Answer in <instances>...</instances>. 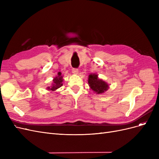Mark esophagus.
<instances>
[{
  "instance_id": "obj_1",
  "label": "esophagus",
  "mask_w": 159,
  "mask_h": 159,
  "mask_svg": "<svg viewBox=\"0 0 159 159\" xmlns=\"http://www.w3.org/2000/svg\"><path fill=\"white\" fill-rule=\"evenodd\" d=\"M78 69L77 68H73L72 69V73H73L74 74H78Z\"/></svg>"
}]
</instances>
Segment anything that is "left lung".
I'll return each instance as SVG.
<instances>
[{
  "instance_id": "8db88e82",
  "label": "left lung",
  "mask_w": 159,
  "mask_h": 159,
  "mask_svg": "<svg viewBox=\"0 0 159 159\" xmlns=\"http://www.w3.org/2000/svg\"><path fill=\"white\" fill-rule=\"evenodd\" d=\"M88 84L90 88L98 94L104 93L109 88V85L103 80L99 79L96 74L89 75Z\"/></svg>"
}]
</instances>
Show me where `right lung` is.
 Wrapping results in <instances>:
<instances>
[{
	"mask_svg": "<svg viewBox=\"0 0 159 159\" xmlns=\"http://www.w3.org/2000/svg\"><path fill=\"white\" fill-rule=\"evenodd\" d=\"M62 81H63V77H62L61 74L60 73V72H59V73L57 74V76H56V78H54V80H53L52 85L50 86H50L49 87H48L47 89L54 91L55 90L58 89L59 88L61 87L62 85H63V84H62Z\"/></svg>",
	"mask_w": 159,
	"mask_h": 159,
	"instance_id": "obj_1",
	"label": "right lung"
}]
</instances>
